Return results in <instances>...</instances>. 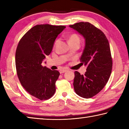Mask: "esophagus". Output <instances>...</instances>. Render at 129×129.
<instances>
[{
    "instance_id": "esophagus-1",
    "label": "esophagus",
    "mask_w": 129,
    "mask_h": 129,
    "mask_svg": "<svg viewBox=\"0 0 129 129\" xmlns=\"http://www.w3.org/2000/svg\"><path fill=\"white\" fill-rule=\"evenodd\" d=\"M67 71H68L67 69H61L60 71V73H64L65 72H66Z\"/></svg>"
}]
</instances>
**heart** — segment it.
<instances>
[{"label":"heart","instance_id":"b5f03b06","mask_svg":"<svg viewBox=\"0 0 129 129\" xmlns=\"http://www.w3.org/2000/svg\"><path fill=\"white\" fill-rule=\"evenodd\" d=\"M57 42V41H56L55 43H54V45L56 44ZM68 42L69 43H79L80 44V39L78 35H77L76 34H73L69 36V39H68Z\"/></svg>","mask_w":129,"mask_h":129}]
</instances>
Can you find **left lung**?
<instances>
[{
    "instance_id": "8db88e82",
    "label": "left lung",
    "mask_w": 129,
    "mask_h": 129,
    "mask_svg": "<svg viewBox=\"0 0 129 129\" xmlns=\"http://www.w3.org/2000/svg\"><path fill=\"white\" fill-rule=\"evenodd\" d=\"M69 27L84 36L85 45L80 58L87 67L85 75L75 72L73 86L76 93L89 99L101 91L112 73L113 62L108 40L103 32L89 22H79Z\"/></svg>"
}]
</instances>
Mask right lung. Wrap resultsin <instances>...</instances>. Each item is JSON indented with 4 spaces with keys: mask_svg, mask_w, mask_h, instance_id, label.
<instances>
[{
    "mask_svg": "<svg viewBox=\"0 0 129 129\" xmlns=\"http://www.w3.org/2000/svg\"><path fill=\"white\" fill-rule=\"evenodd\" d=\"M64 25L39 24L24 35L17 45L15 64L21 85L27 92L40 100L50 99L55 93L59 72L52 71L41 63L53 48Z\"/></svg>",
    "mask_w": 129,
    "mask_h": 129,
    "instance_id": "right-lung-1",
    "label": "right lung"
}]
</instances>
